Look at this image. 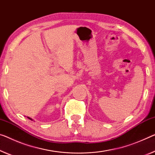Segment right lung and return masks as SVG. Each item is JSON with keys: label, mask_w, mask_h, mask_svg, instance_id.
<instances>
[{"label": "right lung", "mask_w": 155, "mask_h": 155, "mask_svg": "<svg viewBox=\"0 0 155 155\" xmlns=\"http://www.w3.org/2000/svg\"><path fill=\"white\" fill-rule=\"evenodd\" d=\"M28 119H30V120H32V119L31 118H30V117H28Z\"/></svg>", "instance_id": "1"}]
</instances>
